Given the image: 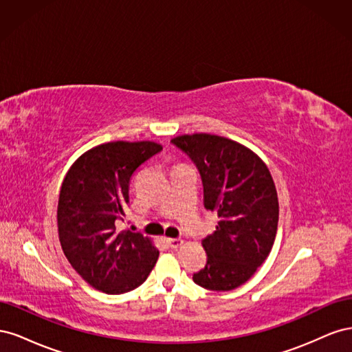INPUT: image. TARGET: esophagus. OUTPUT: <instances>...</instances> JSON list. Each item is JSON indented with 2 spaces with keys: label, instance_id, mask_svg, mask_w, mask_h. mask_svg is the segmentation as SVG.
Here are the masks:
<instances>
[{
  "label": "esophagus",
  "instance_id": "esophagus-1",
  "mask_svg": "<svg viewBox=\"0 0 352 352\" xmlns=\"http://www.w3.org/2000/svg\"><path fill=\"white\" fill-rule=\"evenodd\" d=\"M166 242L168 243V247L170 248H179L180 247V245H182L184 243V241L182 239H177V238H167L166 239Z\"/></svg>",
  "mask_w": 352,
  "mask_h": 352
}]
</instances>
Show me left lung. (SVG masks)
Segmentation results:
<instances>
[{
	"instance_id": "8db88e82",
	"label": "left lung",
	"mask_w": 352,
	"mask_h": 352,
	"mask_svg": "<svg viewBox=\"0 0 352 352\" xmlns=\"http://www.w3.org/2000/svg\"><path fill=\"white\" fill-rule=\"evenodd\" d=\"M197 164L204 207L217 212L214 233L202 239L204 269L194 282L211 291H232L252 278L269 257L278 232L279 201L269 167L245 145L210 133L172 140Z\"/></svg>"
}]
</instances>
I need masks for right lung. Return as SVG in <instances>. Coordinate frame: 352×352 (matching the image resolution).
<instances>
[{
	"label": "right lung",
	"instance_id": "1",
	"mask_svg": "<svg viewBox=\"0 0 352 352\" xmlns=\"http://www.w3.org/2000/svg\"><path fill=\"white\" fill-rule=\"evenodd\" d=\"M163 150L153 141H114L83 153L61 184L57 226L63 252L80 278L110 295L142 285L158 258L153 239L117 230L136 168Z\"/></svg>",
	"mask_w": 352,
	"mask_h": 352
}]
</instances>
